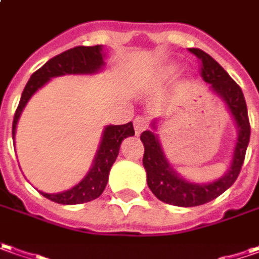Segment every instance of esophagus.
<instances>
[{"label":"esophagus","instance_id":"34e87169","mask_svg":"<svg viewBox=\"0 0 259 259\" xmlns=\"http://www.w3.org/2000/svg\"><path fill=\"white\" fill-rule=\"evenodd\" d=\"M149 127V120L145 116H138L135 119V130H136V135H140L143 130H146Z\"/></svg>","mask_w":259,"mask_h":259}]
</instances>
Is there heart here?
<instances>
[{
    "label": "heart",
    "mask_w": 259,
    "mask_h": 259,
    "mask_svg": "<svg viewBox=\"0 0 259 259\" xmlns=\"http://www.w3.org/2000/svg\"><path fill=\"white\" fill-rule=\"evenodd\" d=\"M169 71H170V73H175V71H178V67H174V68H170V70H169Z\"/></svg>",
    "instance_id": "1"
}]
</instances>
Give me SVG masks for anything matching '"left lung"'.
I'll list each match as a JSON object with an SVG mask.
<instances>
[{
	"instance_id": "1",
	"label": "left lung",
	"mask_w": 259,
	"mask_h": 259,
	"mask_svg": "<svg viewBox=\"0 0 259 259\" xmlns=\"http://www.w3.org/2000/svg\"><path fill=\"white\" fill-rule=\"evenodd\" d=\"M189 51L201 61L202 78L206 83H209L210 89L225 100L228 109L232 113L238 126V142L228 174L215 182L199 185L188 182L175 174L174 169L167 163L159 145L157 136L153 132L145 130L140 135V140L145 146L143 166L146 169L149 189L162 202L185 208L203 205L218 198L229 186H232L244 165L246 147L251 136L245 97L242 94L241 87L236 84L209 54L199 49H189Z\"/></svg>"
}]
</instances>
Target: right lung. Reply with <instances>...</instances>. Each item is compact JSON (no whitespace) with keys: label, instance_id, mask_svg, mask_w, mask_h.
Segmentation results:
<instances>
[{"label":"right lung","instance_id":"right-lung-1","mask_svg":"<svg viewBox=\"0 0 259 259\" xmlns=\"http://www.w3.org/2000/svg\"><path fill=\"white\" fill-rule=\"evenodd\" d=\"M103 57H104L103 46H93V47L78 46V47L70 49L56 57H53L35 73H32L27 85L24 87L21 100L18 103V107L14 114L13 139L15 136L17 121L20 119V114L23 112L27 102L40 87H42L49 81L51 77L63 76V74L96 73L104 64ZM133 135H135V129H133L132 121L126 123V124H119V126H107L103 133L102 143L97 150L93 167L90 169V172L87 174L84 179L78 185H76L74 188H71L70 191L61 192V193L41 192V195L46 196L50 201L57 202L61 205H77V203H84V202H90L99 198L107 185L109 172H110V167L114 163L116 157L119 155L121 142Z\"/></svg>","mask_w":259,"mask_h":259}]
</instances>
